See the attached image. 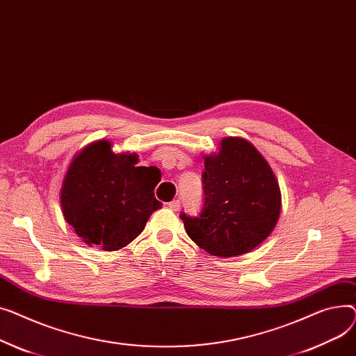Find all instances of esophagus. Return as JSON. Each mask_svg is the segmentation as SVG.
<instances>
[{
  "mask_svg": "<svg viewBox=\"0 0 356 356\" xmlns=\"http://www.w3.org/2000/svg\"><path fill=\"white\" fill-rule=\"evenodd\" d=\"M168 207L171 208L172 211H178L179 207H181V202H179V200H174V201H171V202L168 204Z\"/></svg>",
  "mask_w": 356,
  "mask_h": 356,
  "instance_id": "esophagus-1",
  "label": "esophagus"
}]
</instances>
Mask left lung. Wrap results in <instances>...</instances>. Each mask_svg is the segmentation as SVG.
<instances>
[{
  "label": "left lung",
  "instance_id": "obj_1",
  "mask_svg": "<svg viewBox=\"0 0 356 356\" xmlns=\"http://www.w3.org/2000/svg\"><path fill=\"white\" fill-rule=\"evenodd\" d=\"M205 202L200 217L181 220L207 253L236 257L252 252L273 232L282 211L273 170L252 142L228 136L218 152L204 155Z\"/></svg>",
  "mask_w": 356,
  "mask_h": 356
}]
</instances>
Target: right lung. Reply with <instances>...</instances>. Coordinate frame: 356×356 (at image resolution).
Masks as SVG:
<instances>
[{
    "mask_svg": "<svg viewBox=\"0 0 356 356\" xmlns=\"http://www.w3.org/2000/svg\"><path fill=\"white\" fill-rule=\"evenodd\" d=\"M138 161V154H115L106 139L74 155L61 184L60 205L83 243L104 252L120 250L159 210L154 188L161 172L155 166H136Z\"/></svg>",
    "mask_w": 356,
    "mask_h": 356,
    "instance_id": "1",
    "label": "right lung"
}]
</instances>
